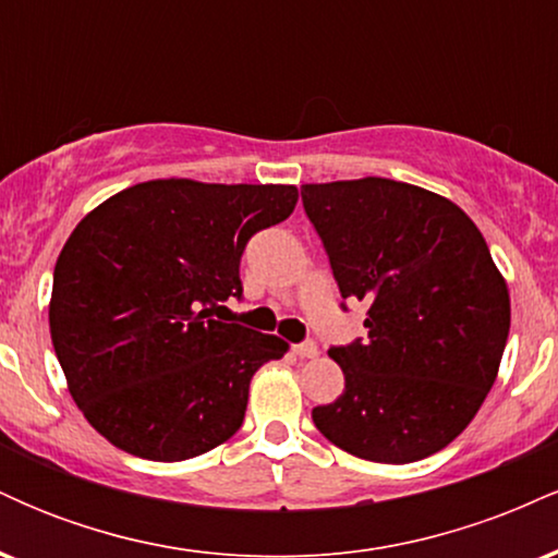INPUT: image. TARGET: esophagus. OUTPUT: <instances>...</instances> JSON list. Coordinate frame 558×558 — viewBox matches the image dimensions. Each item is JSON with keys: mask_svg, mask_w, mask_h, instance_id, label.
<instances>
[{"mask_svg": "<svg viewBox=\"0 0 558 558\" xmlns=\"http://www.w3.org/2000/svg\"><path fill=\"white\" fill-rule=\"evenodd\" d=\"M293 354L301 356V360H315V356L319 354V349L315 341H304V343L293 345Z\"/></svg>", "mask_w": 558, "mask_h": 558, "instance_id": "1", "label": "esophagus"}]
</instances>
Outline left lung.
<instances>
[{
  "instance_id": "8db88e82",
  "label": "left lung",
  "mask_w": 558,
  "mask_h": 558,
  "mask_svg": "<svg viewBox=\"0 0 558 558\" xmlns=\"http://www.w3.org/2000/svg\"><path fill=\"white\" fill-rule=\"evenodd\" d=\"M301 202L341 296L367 301V338L328 351L343 393L312 420L367 462H420L470 425L496 383L511 323L506 280L475 222L420 185L306 183Z\"/></svg>"
}]
</instances>
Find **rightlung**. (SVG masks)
Masks as SVG:
<instances>
[{
  "instance_id": "1",
  "label": "right lung",
  "mask_w": 558,
  "mask_h": 558,
  "mask_svg": "<svg viewBox=\"0 0 558 558\" xmlns=\"http://www.w3.org/2000/svg\"><path fill=\"white\" fill-rule=\"evenodd\" d=\"M296 185L146 181L75 226L49 330L73 401L112 446L183 462L226 444L248 383L288 343L215 319L241 299V254L296 207Z\"/></svg>"
}]
</instances>
